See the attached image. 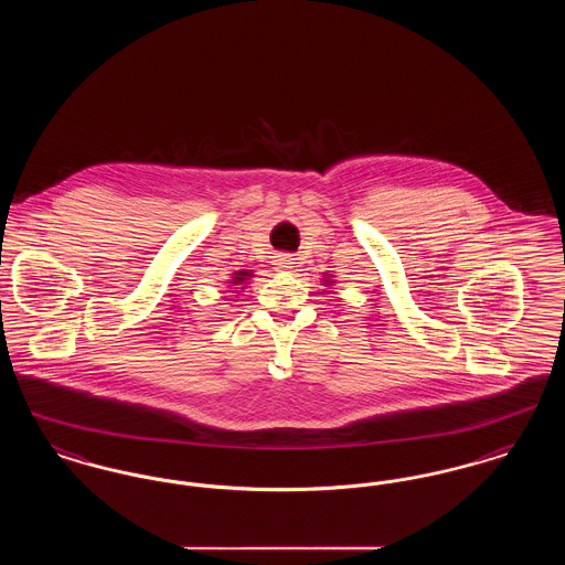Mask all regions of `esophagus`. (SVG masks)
Wrapping results in <instances>:
<instances>
[{
	"instance_id": "esophagus-1",
	"label": "esophagus",
	"mask_w": 565,
	"mask_h": 565,
	"mask_svg": "<svg viewBox=\"0 0 565 565\" xmlns=\"http://www.w3.org/2000/svg\"><path fill=\"white\" fill-rule=\"evenodd\" d=\"M275 263H277V267H279V269L290 270L295 269L296 258H292L290 254H279Z\"/></svg>"
}]
</instances>
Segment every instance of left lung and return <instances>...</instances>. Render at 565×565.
I'll use <instances>...</instances> for the list:
<instances>
[{"label":"left lung","mask_w":565,"mask_h":565,"mask_svg":"<svg viewBox=\"0 0 565 565\" xmlns=\"http://www.w3.org/2000/svg\"><path fill=\"white\" fill-rule=\"evenodd\" d=\"M323 281H326V286H330V284H332V279H330V277H323Z\"/></svg>","instance_id":"1"}]
</instances>
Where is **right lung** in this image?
<instances>
[{
    "mask_svg": "<svg viewBox=\"0 0 565 565\" xmlns=\"http://www.w3.org/2000/svg\"><path fill=\"white\" fill-rule=\"evenodd\" d=\"M249 277H252V270H235V275H233V279H231L228 284H231V286H243Z\"/></svg>",
    "mask_w": 565,
    "mask_h": 565,
    "instance_id": "right-lung-1",
    "label": "right lung"
}]
</instances>
